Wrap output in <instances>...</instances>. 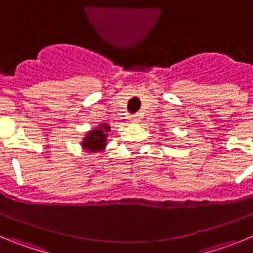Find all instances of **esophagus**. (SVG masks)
Segmentation results:
<instances>
[{
  "label": "esophagus",
  "instance_id": "1",
  "mask_svg": "<svg viewBox=\"0 0 253 253\" xmlns=\"http://www.w3.org/2000/svg\"><path fill=\"white\" fill-rule=\"evenodd\" d=\"M129 120H130L131 123H138V122H139V116H138V115H130Z\"/></svg>",
  "mask_w": 253,
  "mask_h": 253
}]
</instances>
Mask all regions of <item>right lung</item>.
I'll return each mask as SVG.
<instances>
[{"label":"right lung","mask_w":253,"mask_h":253,"mask_svg":"<svg viewBox=\"0 0 253 253\" xmlns=\"http://www.w3.org/2000/svg\"><path fill=\"white\" fill-rule=\"evenodd\" d=\"M111 126L107 123H100L97 126L86 131L82 138L81 147L88 153H99L105 151L107 146V135L110 133Z\"/></svg>","instance_id":"add662e5"}]
</instances>
